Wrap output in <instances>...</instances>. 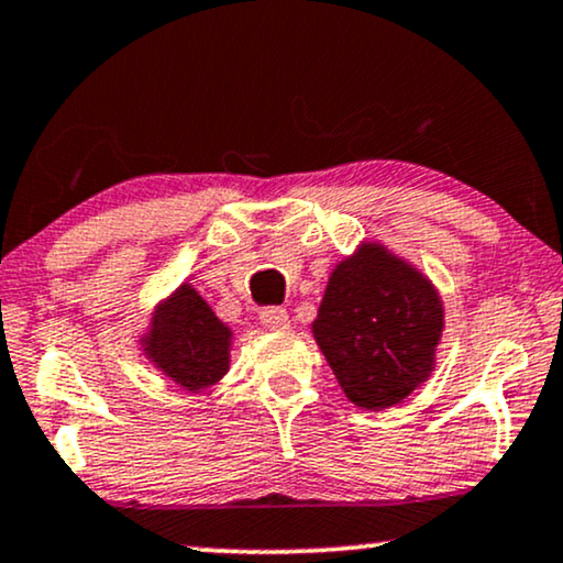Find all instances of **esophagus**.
<instances>
[{
	"mask_svg": "<svg viewBox=\"0 0 563 563\" xmlns=\"http://www.w3.org/2000/svg\"><path fill=\"white\" fill-rule=\"evenodd\" d=\"M260 321L267 329H275V332H283V329H290V317L283 306H265L260 311Z\"/></svg>",
	"mask_w": 563,
	"mask_h": 563,
	"instance_id": "obj_1",
	"label": "esophagus"
}]
</instances>
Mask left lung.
<instances>
[{"mask_svg": "<svg viewBox=\"0 0 563 563\" xmlns=\"http://www.w3.org/2000/svg\"><path fill=\"white\" fill-rule=\"evenodd\" d=\"M311 329L344 396L386 409L430 378L443 301L417 267L365 242L329 275Z\"/></svg>", "mask_w": 563, "mask_h": 563, "instance_id": "1", "label": "left lung"}]
</instances>
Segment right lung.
<instances>
[{
    "mask_svg": "<svg viewBox=\"0 0 563 563\" xmlns=\"http://www.w3.org/2000/svg\"><path fill=\"white\" fill-rule=\"evenodd\" d=\"M146 357L187 391H203L229 371L231 329L192 286H179L141 336Z\"/></svg>",
    "mask_w": 563,
    "mask_h": 563,
    "instance_id": "1",
    "label": "right lung"
}]
</instances>
